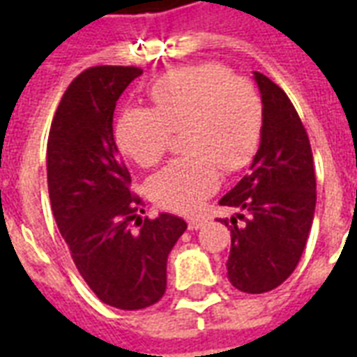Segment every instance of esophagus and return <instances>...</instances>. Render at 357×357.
<instances>
[{"label":"esophagus","mask_w":357,"mask_h":357,"mask_svg":"<svg viewBox=\"0 0 357 357\" xmlns=\"http://www.w3.org/2000/svg\"><path fill=\"white\" fill-rule=\"evenodd\" d=\"M187 224H189V229H200L206 224V218H189Z\"/></svg>","instance_id":"obj_1"}]
</instances>
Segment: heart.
Returning a JSON list of instances; mask_svg holds the SVG:
<instances>
[{
    "mask_svg": "<svg viewBox=\"0 0 357 357\" xmlns=\"http://www.w3.org/2000/svg\"><path fill=\"white\" fill-rule=\"evenodd\" d=\"M150 107H128L116 120L119 148L139 167L161 161L181 133L185 155L153 174L148 183L159 206L198 211L226 172L243 170L257 151L263 102L252 81L220 63L179 66L151 83Z\"/></svg>",
    "mask_w": 357,
    "mask_h": 357,
    "instance_id": "b5f03b06",
    "label": "heart"
}]
</instances>
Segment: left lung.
<instances>
[{
    "mask_svg": "<svg viewBox=\"0 0 357 357\" xmlns=\"http://www.w3.org/2000/svg\"><path fill=\"white\" fill-rule=\"evenodd\" d=\"M263 102L259 150L220 206L241 213L220 222L231 231L228 278L250 294L282 285L298 265L317 204L313 153L296 109L280 86L254 72ZM243 220V223H238Z\"/></svg>",
    "mask_w": 357,
    "mask_h": 357,
    "instance_id": "left-lung-1",
    "label": "left lung"
}]
</instances>
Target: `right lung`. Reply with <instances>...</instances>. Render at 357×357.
I'll return each mask as SVG.
<instances>
[{"instance_id": "1", "label": "right lung", "mask_w": 357, "mask_h": 357, "mask_svg": "<svg viewBox=\"0 0 357 357\" xmlns=\"http://www.w3.org/2000/svg\"><path fill=\"white\" fill-rule=\"evenodd\" d=\"M142 70L92 66L64 92L47 137V190L77 271L103 304L144 310L167 291V259L187 229L161 213L144 220L142 200L113 135L114 107ZM139 229L135 232L132 220Z\"/></svg>"}]
</instances>
